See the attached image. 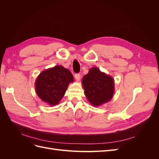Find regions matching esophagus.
<instances>
[{"instance_id":"1","label":"esophagus","mask_w":159,"mask_h":159,"mask_svg":"<svg viewBox=\"0 0 159 159\" xmlns=\"http://www.w3.org/2000/svg\"><path fill=\"white\" fill-rule=\"evenodd\" d=\"M74 77H75V78L77 81H80V74H75L74 75Z\"/></svg>"}]
</instances>
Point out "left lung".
<instances>
[{
	"label": "left lung",
	"instance_id": "1",
	"mask_svg": "<svg viewBox=\"0 0 159 159\" xmlns=\"http://www.w3.org/2000/svg\"><path fill=\"white\" fill-rule=\"evenodd\" d=\"M81 84L84 94L93 106L98 107L107 103L114 95V79L96 67L89 69L82 78Z\"/></svg>",
	"mask_w": 159,
	"mask_h": 159
}]
</instances>
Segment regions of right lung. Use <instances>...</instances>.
Listing matches in <instances>:
<instances>
[{"label":"right lung","instance_id":"1","mask_svg":"<svg viewBox=\"0 0 159 159\" xmlns=\"http://www.w3.org/2000/svg\"><path fill=\"white\" fill-rule=\"evenodd\" d=\"M74 78L71 71L62 66L42 71L35 81L36 92L42 102L50 106L58 104Z\"/></svg>","mask_w":159,"mask_h":159}]
</instances>
